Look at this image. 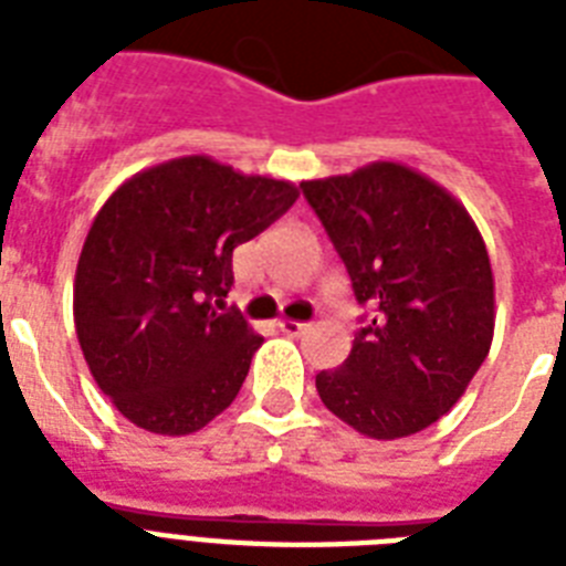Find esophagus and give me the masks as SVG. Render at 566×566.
<instances>
[{"instance_id":"34e87169","label":"esophagus","mask_w":566,"mask_h":566,"mask_svg":"<svg viewBox=\"0 0 566 566\" xmlns=\"http://www.w3.org/2000/svg\"><path fill=\"white\" fill-rule=\"evenodd\" d=\"M279 328H282L284 335H302L305 328H308V323H300V319H279Z\"/></svg>"}]
</instances>
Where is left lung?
<instances>
[{"instance_id":"left-lung-1","label":"left lung","mask_w":566,"mask_h":566,"mask_svg":"<svg viewBox=\"0 0 566 566\" xmlns=\"http://www.w3.org/2000/svg\"><path fill=\"white\" fill-rule=\"evenodd\" d=\"M370 319L337 370L317 373L328 411L367 438L438 422L493 340V270L473 217L447 188L396 161L302 181Z\"/></svg>"}]
</instances>
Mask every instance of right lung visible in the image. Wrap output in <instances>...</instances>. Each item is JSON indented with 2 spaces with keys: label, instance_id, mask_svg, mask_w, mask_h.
<instances>
[{
  "label": "right lung",
  "instance_id": "1",
  "mask_svg": "<svg viewBox=\"0 0 566 566\" xmlns=\"http://www.w3.org/2000/svg\"><path fill=\"white\" fill-rule=\"evenodd\" d=\"M296 196L291 181L185 155L135 172L102 205L75 266V335L137 429L181 438L234 402L264 337L226 308L231 252Z\"/></svg>",
  "mask_w": 566,
  "mask_h": 566
}]
</instances>
